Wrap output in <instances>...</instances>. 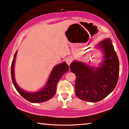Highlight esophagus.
I'll return each instance as SVG.
<instances>
[{
  "mask_svg": "<svg viewBox=\"0 0 129 129\" xmlns=\"http://www.w3.org/2000/svg\"><path fill=\"white\" fill-rule=\"evenodd\" d=\"M72 61H73L72 59V58H70V57L67 58L66 60H65V61H66V62L67 63V64L68 65H69L70 64H71L72 62Z\"/></svg>",
  "mask_w": 129,
  "mask_h": 129,
  "instance_id": "34e87169",
  "label": "esophagus"
}]
</instances>
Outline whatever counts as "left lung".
Returning a JSON list of instances; mask_svg holds the SVG:
<instances>
[{
	"mask_svg": "<svg viewBox=\"0 0 129 129\" xmlns=\"http://www.w3.org/2000/svg\"><path fill=\"white\" fill-rule=\"evenodd\" d=\"M97 47L105 54L100 67L91 68L76 61L70 65L76 76V94L83 101L97 102L103 100L114 90L118 80L119 60L112 40L105 39Z\"/></svg>",
	"mask_w": 129,
	"mask_h": 129,
	"instance_id": "8db88e82",
	"label": "left lung"
}]
</instances>
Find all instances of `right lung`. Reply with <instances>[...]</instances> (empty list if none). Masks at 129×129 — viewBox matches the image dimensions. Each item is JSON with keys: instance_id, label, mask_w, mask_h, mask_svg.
Here are the masks:
<instances>
[{"instance_id": "add662e5", "label": "right lung", "mask_w": 129, "mask_h": 129, "mask_svg": "<svg viewBox=\"0 0 129 129\" xmlns=\"http://www.w3.org/2000/svg\"><path fill=\"white\" fill-rule=\"evenodd\" d=\"M17 52H16L13 58L11 68V78L14 86L18 93L24 99L32 103H40L47 101L53 97L56 93V86L58 81L64 73L69 70V67L65 62H63L54 67L51 72L46 85L43 89L36 92L29 93L21 89L16 84L14 76V65L16 59Z\"/></svg>"}]
</instances>
